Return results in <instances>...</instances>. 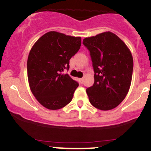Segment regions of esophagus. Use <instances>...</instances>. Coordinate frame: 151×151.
<instances>
[{"label":"esophagus","instance_id":"34e87169","mask_svg":"<svg viewBox=\"0 0 151 151\" xmlns=\"http://www.w3.org/2000/svg\"><path fill=\"white\" fill-rule=\"evenodd\" d=\"M78 81L81 84H82V83H83V78H78Z\"/></svg>","mask_w":151,"mask_h":151}]
</instances>
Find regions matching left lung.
I'll return each instance as SVG.
<instances>
[{"label":"left lung","mask_w":151,"mask_h":151,"mask_svg":"<svg viewBox=\"0 0 151 151\" xmlns=\"http://www.w3.org/2000/svg\"><path fill=\"white\" fill-rule=\"evenodd\" d=\"M94 69V84L86 89L89 102L100 110L112 109L126 98L133 73V57L116 34L106 31L83 39Z\"/></svg>","instance_id":"left-lung-1"}]
</instances>
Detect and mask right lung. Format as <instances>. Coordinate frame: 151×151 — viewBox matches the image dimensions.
I'll list each match as a JSON object with an SVG mask.
<instances>
[{
	"instance_id": "right-lung-1",
	"label": "right lung",
	"mask_w": 151,
	"mask_h": 151,
	"mask_svg": "<svg viewBox=\"0 0 151 151\" xmlns=\"http://www.w3.org/2000/svg\"><path fill=\"white\" fill-rule=\"evenodd\" d=\"M81 45L80 37H71L56 31L42 36L30 50L27 73L30 89L41 105L56 110L73 99L78 83L68 74L70 59Z\"/></svg>"
}]
</instances>
